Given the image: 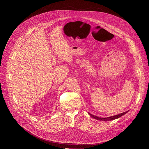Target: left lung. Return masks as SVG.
I'll list each match as a JSON object with an SVG mask.
<instances>
[{"mask_svg": "<svg viewBox=\"0 0 149 149\" xmlns=\"http://www.w3.org/2000/svg\"><path fill=\"white\" fill-rule=\"evenodd\" d=\"M128 112V111H126V112H124L123 113H121L120 114H118V115H114V116H109V117H107V118H100V117H98V116H94L91 113H89V115L92 117L93 118H95V119H97V120H104V121H108V120H114V119H118L120 117H121L122 115L126 114L127 112Z\"/></svg>", "mask_w": 149, "mask_h": 149, "instance_id": "8db88e82", "label": "left lung"}]
</instances>
